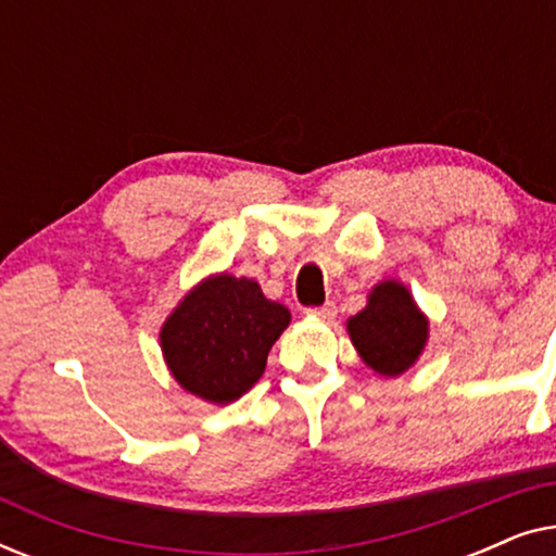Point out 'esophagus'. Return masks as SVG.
Wrapping results in <instances>:
<instances>
[{
  "mask_svg": "<svg viewBox=\"0 0 556 556\" xmlns=\"http://www.w3.org/2000/svg\"><path fill=\"white\" fill-rule=\"evenodd\" d=\"M308 316H314V318H318V321H331L333 316H337V306H333L331 301H326L324 306H316V308H308L306 311Z\"/></svg>",
  "mask_w": 556,
  "mask_h": 556,
  "instance_id": "1",
  "label": "esophagus"
}]
</instances>
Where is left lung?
Here are the masks:
<instances>
[{"label":"left lung","mask_w":556,"mask_h":556,"mask_svg":"<svg viewBox=\"0 0 556 556\" xmlns=\"http://www.w3.org/2000/svg\"><path fill=\"white\" fill-rule=\"evenodd\" d=\"M362 362L382 377H400L428 344V318L397 280L371 288L367 306L346 321Z\"/></svg>","instance_id":"obj_1"}]
</instances>
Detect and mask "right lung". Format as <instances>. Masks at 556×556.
I'll list each match as a JSON object with an SVG mask.
<instances>
[{"label":"right lung","mask_w":556,"mask_h":556,"mask_svg":"<svg viewBox=\"0 0 556 556\" xmlns=\"http://www.w3.org/2000/svg\"><path fill=\"white\" fill-rule=\"evenodd\" d=\"M291 311L268 301L250 278L227 273L194 286L162 326V352L174 379L197 397L227 405L263 377Z\"/></svg>","instance_id":"1"}]
</instances>
